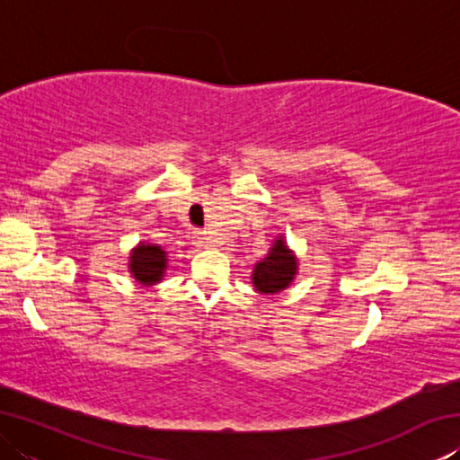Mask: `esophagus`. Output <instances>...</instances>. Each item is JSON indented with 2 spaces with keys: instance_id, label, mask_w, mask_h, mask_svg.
I'll use <instances>...</instances> for the list:
<instances>
[{
  "instance_id": "1",
  "label": "esophagus",
  "mask_w": 460,
  "mask_h": 460,
  "mask_svg": "<svg viewBox=\"0 0 460 460\" xmlns=\"http://www.w3.org/2000/svg\"><path fill=\"white\" fill-rule=\"evenodd\" d=\"M194 243H199V245H208L211 243V237H208V233H205V231H194Z\"/></svg>"
}]
</instances>
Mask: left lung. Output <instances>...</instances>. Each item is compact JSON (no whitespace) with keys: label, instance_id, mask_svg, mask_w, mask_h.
Masks as SVG:
<instances>
[{"label":"left lung","instance_id":"8db88e82","mask_svg":"<svg viewBox=\"0 0 460 460\" xmlns=\"http://www.w3.org/2000/svg\"><path fill=\"white\" fill-rule=\"evenodd\" d=\"M296 274V258L286 247L284 239H278L266 260L253 270V286L263 294H276L292 282Z\"/></svg>","mask_w":460,"mask_h":460}]
</instances>
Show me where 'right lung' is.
Instances as JSON below:
<instances>
[{
	"instance_id": "obj_1",
	"label": "right lung",
	"mask_w": 460,
	"mask_h": 460,
	"mask_svg": "<svg viewBox=\"0 0 460 460\" xmlns=\"http://www.w3.org/2000/svg\"><path fill=\"white\" fill-rule=\"evenodd\" d=\"M166 252H162L158 245H139L131 253L129 270L137 282L142 284H155L162 279L166 268Z\"/></svg>"
}]
</instances>
